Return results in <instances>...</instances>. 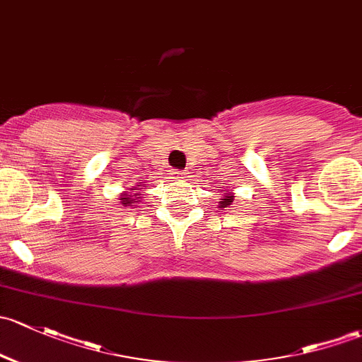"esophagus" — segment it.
<instances>
[{"label":"esophagus","mask_w":362,"mask_h":362,"mask_svg":"<svg viewBox=\"0 0 362 362\" xmlns=\"http://www.w3.org/2000/svg\"><path fill=\"white\" fill-rule=\"evenodd\" d=\"M185 171H180V170H177V171H171V178H175V180H184L185 178Z\"/></svg>","instance_id":"1"}]
</instances>
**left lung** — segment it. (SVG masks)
I'll list each match as a JSON object with an SVG mask.
<instances>
[{
	"label": "left lung",
	"instance_id": "obj_1",
	"mask_svg": "<svg viewBox=\"0 0 362 362\" xmlns=\"http://www.w3.org/2000/svg\"><path fill=\"white\" fill-rule=\"evenodd\" d=\"M232 201H234V194H232L230 191H223V197L218 201V204H220L218 208H227L229 204H232Z\"/></svg>",
	"mask_w": 362,
	"mask_h": 362
}]
</instances>
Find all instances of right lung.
Returning a JSON list of instances; mask_svg holds the SVG:
<instances>
[{"label": "right lung", "instance_id": "add662e5", "mask_svg": "<svg viewBox=\"0 0 362 362\" xmlns=\"http://www.w3.org/2000/svg\"><path fill=\"white\" fill-rule=\"evenodd\" d=\"M144 187V182H139V185H136V187H133V189H130V192H123L121 194V203H123V206H135V203H139V199H140V189ZM136 192V197L133 198L131 196V192Z\"/></svg>", "mask_w": 362, "mask_h": 362}]
</instances>
